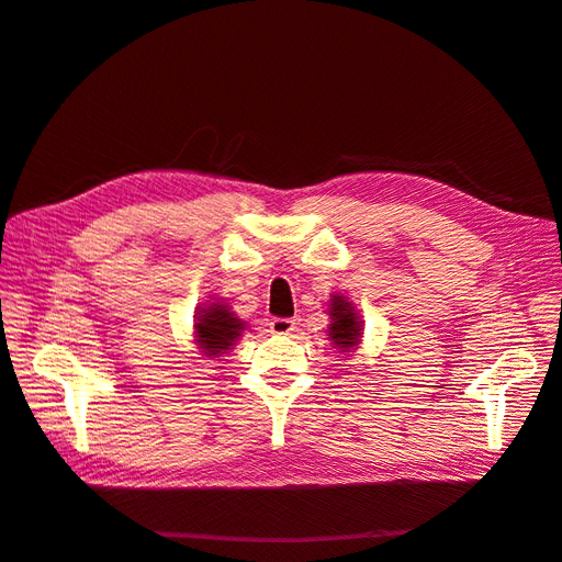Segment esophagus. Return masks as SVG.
<instances>
[{
  "label": "esophagus",
  "instance_id": "34e87169",
  "mask_svg": "<svg viewBox=\"0 0 562 562\" xmlns=\"http://www.w3.org/2000/svg\"><path fill=\"white\" fill-rule=\"evenodd\" d=\"M269 328H271V333L274 335H291L293 330H295V321L293 318H271V323H269Z\"/></svg>",
  "mask_w": 562,
  "mask_h": 562
}]
</instances>
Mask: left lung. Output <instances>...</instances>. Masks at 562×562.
Segmentation results:
<instances>
[{
    "label": "left lung",
    "mask_w": 562,
    "mask_h": 562,
    "mask_svg": "<svg viewBox=\"0 0 562 562\" xmlns=\"http://www.w3.org/2000/svg\"><path fill=\"white\" fill-rule=\"evenodd\" d=\"M328 316H330V326L328 335L333 339L335 349L339 351H353L361 345L363 337V323L356 314L353 304L345 295H333L328 302Z\"/></svg>",
    "instance_id": "left-lung-1"
}]
</instances>
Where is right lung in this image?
Returning a JSON list of instances; mask_svg holds the SVG:
<instances>
[{"label": "right lung", "mask_w": 562, "mask_h": 562, "mask_svg": "<svg viewBox=\"0 0 562 562\" xmlns=\"http://www.w3.org/2000/svg\"><path fill=\"white\" fill-rule=\"evenodd\" d=\"M244 330L246 323L236 318L223 302H209L206 307H199L196 312L194 337L201 353L209 356V359H220L225 351H229Z\"/></svg>", "instance_id": "right-lung-1"}]
</instances>
